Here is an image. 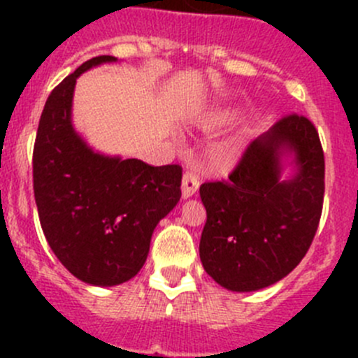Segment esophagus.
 Here are the masks:
<instances>
[{
	"label": "esophagus",
	"instance_id": "34e87169",
	"mask_svg": "<svg viewBox=\"0 0 358 358\" xmlns=\"http://www.w3.org/2000/svg\"><path fill=\"white\" fill-rule=\"evenodd\" d=\"M199 189V176L194 171H187L182 178V197L183 199H189Z\"/></svg>",
	"mask_w": 358,
	"mask_h": 358
}]
</instances>
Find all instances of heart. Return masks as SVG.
I'll use <instances>...</instances> for the list:
<instances>
[{
    "label": "heart",
    "instance_id": "1",
    "mask_svg": "<svg viewBox=\"0 0 358 358\" xmlns=\"http://www.w3.org/2000/svg\"><path fill=\"white\" fill-rule=\"evenodd\" d=\"M230 121H232V114H229V112H218V114H215L213 117H209V124L211 126L229 124Z\"/></svg>",
    "mask_w": 358,
    "mask_h": 358
}]
</instances>
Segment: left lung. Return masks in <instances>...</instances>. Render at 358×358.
I'll return each mask as SVG.
<instances>
[{"label":"left lung","instance_id":"8db88e82","mask_svg":"<svg viewBox=\"0 0 358 358\" xmlns=\"http://www.w3.org/2000/svg\"><path fill=\"white\" fill-rule=\"evenodd\" d=\"M295 154L296 173L280 180L282 153ZM326 162L308 117L284 115L252 140L229 180L202 183L206 208L199 255L225 289L258 291L284 279L306 255L324 204Z\"/></svg>","mask_w":358,"mask_h":358}]
</instances>
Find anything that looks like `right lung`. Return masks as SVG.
I'll return each instance as SVG.
<instances>
[{"instance_id": "obj_1", "label": "right lung", "mask_w": 358, "mask_h": 358, "mask_svg": "<svg viewBox=\"0 0 358 358\" xmlns=\"http://www.w3.org/2000/svg\"><path fill=\"white\" fill-rule=\"evenodd\" d=\"M114 60H86L53 88L32 152L34 199L50 248L72 275L103 287L140 272L159 220L182 197V166L102 156L72 128L78 76Z\"/></svg>"}]
</instances>
